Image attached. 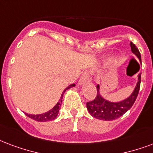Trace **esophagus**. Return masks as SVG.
Listing matches in <instances>:
<instances>
[{
    "label": "esophagus",
    "instance_id": "34e87169",
    "mask_svg": "<svg viewBox=\"0 0 153 153\" xmlns=\"http://www.w3.org/2000/svg\"><path fill=\"white\" fill-rule=\"evenodd\" d=\"M90 79V74L89 72L85 71L83 74H82V76L80 77V79H79V85H82L85 83V82H87V81H89Z\"/></svg>",
    "mask_w": 153,
    "mask_h": 153
}]
</instances>
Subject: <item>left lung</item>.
<instances>
[{"instance_id": "obj_1", "label": "left lung", "mask_w": 153, "mask_h": 153, "mask_svg": "<svg viewBox=\"0 0 153 153\" xmlns=\"http://www.w3.org/2000/svg\"><path fill=\"white\" fill-rule=\"evenodd\" d=\"M130 46L131 52L139 58L140 61H141L140 53L135 44L131 42ZM140 79L141 74L138 75V82L131 95L120 102H111L103 99L100 93V85H98L97 95L95 100L87 102V108L90 114L93 117L102 120L111 121L120 118L132 107L136 101L140 87Z\"/></svg>"}]
</instances>
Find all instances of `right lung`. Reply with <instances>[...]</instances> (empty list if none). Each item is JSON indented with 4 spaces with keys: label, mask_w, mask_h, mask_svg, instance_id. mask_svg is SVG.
Returning <instances> with one entry per match:
<instances>
[{
    "label": "right lung",
    "mask_w": 153,
    "mask_h": 153,
    "mask_svg": "<svg viewBox=\"0 0 153 153\" xmlns=\"http://www.w3.org/2000/svg\"><path fill=\"white\" fill-rule=\"evenodd\" d=\"M75 84H71L68 86L66 87V89L64 90V91L62 92V96L60 98V100L57 102V104L53 107L51 110L48 111L47 112L42 113V114H38V115H30V114H27V113H25V115H27L28 117H30V119H33L36 121H38V122H45V121H50V120H55L56 117L58 116V114L59 112V110H60V108H61L62 102V96H63L64 92L66 91V90L71 88L72 87H74Z\"/></svg>",
    "instance_id": "obj_1"
}]
</instances>
